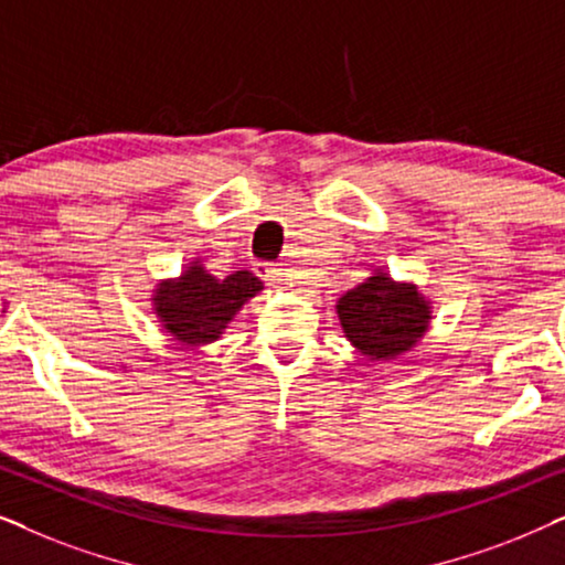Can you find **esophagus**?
<instances>
[{
  "label": "esophagus",
  "mask_w": 565,
  "mask_h": 565,
  "mask_svg": "<svg viewBox=\"0 0 565 565\" xmlns=\"http://www.w3.org/2000/svg\"><path fill=\"white\" fill-rule=\"evenodd\" d=\"M254 273H257V277H262V280L269 285L282 282V269L273 265V262H257V265H254Z\"/></svg>",
  "instance_id": "esophagus-1"
}]
</instances>
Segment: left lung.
Instances as JSON below:
<instances>
[{
  "label": "left lung",
  "mask_w": 565,
  "mask_h": 565,
  "mask_svg": "<svg viewBox=\"0 0 565 565\" xmlns=\"http://www.w3.org/2000/svg\"><path fill=\"white\" fill-rule=\"evenodd\" d=\"M337 316L354 350L370 362H388L412 352L427 337L431 300L408 280L373 269L365 282L337 298Z\"/></svg>",
  "instance_id": "8db88e82"
}]
</instances>
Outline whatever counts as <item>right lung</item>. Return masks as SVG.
<instances>
[{
	"mask_svg": "<svg viewBox=\"0 0 565 565\" xmlns=\"http://www.w3.org/2000/svg\"><path fill=\"white\" fill-rule=\"evenodd\" d=\"M265 290L249 269L215 277L203 259L192 257L177 277L159 280L151 290V311L164 334L182 347H205L218 342L244 303Z\"/></svg>",
	"mask_w": 565,
	"mask_h": 565,
	"instance_id": "right-lung-1",
	"label": "right lung"
}]
</instances>
